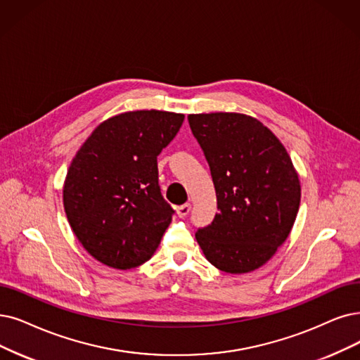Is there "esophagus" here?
Here are the masks:
<instances>
[{
	"instance_id": "34e87169",
	"label": "esophagus",
	"mask_w": 360,
	"mask_h": 360,
	"mask_svg": "<svg viewBox=\"0 0 360 360\" xmlns=\"http://www.w3.org/2000/svg\"><path fill=\"white\" fill-rule=\"evenodd\" d=\"M189 211H191V204H188V202L180 205V207H177V215H179L180 219H184L186 215L189 214Z\"/></svg>"
}]
</instances>
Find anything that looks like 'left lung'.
I'll list each match as a JSON object with an SVG mask.
<instances>
[{"label": "left lung", "mask_w": 360, "mask_h": 360, "mask_svg": "<svg viewBox=\"0 0 360 360\" xmlns=\"http://www.w3.org/2000/svg\"><path fill=\"white\" fill-rule=\"evenodd\" d=\"M191 130L211 169L219 212L195 233L207 260L226 273L267 263L288 238L301 188L279 139L243 113H192Z\"/></svg>", "instance_id": "left-lung-1"}]
</instances>
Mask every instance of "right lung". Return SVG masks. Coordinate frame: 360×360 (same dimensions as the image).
I'll return each mask as SVG.
<instances>
[{
    "mask_svg": "<svg viewBox=\"0 0 360 360\" xmlns=\"http://www.w3.org/2000/svg\"><path fill=\"white\" fill-rule=\"evenodd\" d=\"M183 113L134 110L100 124L72 160L63 184L68 221L97 262L127 270L148 262L174 210L161 195L156 158Z\"/></svg>",
    "mask_w": 360,
    "mask_h": 360,
    "instance_id": "obj_1",
    "label": "right lung"
}]
</instances>
